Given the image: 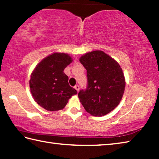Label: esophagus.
Returning <instances> with one entry per match:
<instances>
[{
	"instance_id": "1",
	"label": "esophagus",
	"mask_w": 159,
	"mask_h": 159,
	"mask_svg": "<svg viewBox=\"0 0 159 159\" xmlns=\"http://www.w3.org/2000/svg\"><path fill=\"white\" fill-rule=\"evenodd\" d=\"M74 88L76 90L77 92H79V85H75Z\"/></svg>"
}]
</instances>
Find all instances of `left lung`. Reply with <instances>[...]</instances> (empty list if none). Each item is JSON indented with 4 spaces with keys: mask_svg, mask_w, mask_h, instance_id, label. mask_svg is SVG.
Returning a JSON list of instances; mask_svg holds the SVG:
<instances>
[{
    "mask_svg": "<svg viewBox=\"0 0 159 159\" xmlns=\"http://www.w3.org/2000/svg\"><path fill=\"white\" fill-rule=\"evenodd\" d=\"M79 61L87 70L88 86L78 94L85 111L102 116L113 111L121 100L125 80L121 67L102 50L85 53Z\"/></svg>",
    "mask_w": 159,
    "mask_h": 159,
    "instance_id": "obj_1",
    "label": "left lung"
}]
</instances>
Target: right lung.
I'll use <instances>...</instances> for the list:
<instances>
[{"label":"right lung","mask_w":159,"mask_h":159,"mask_svg":"<svg viewBox=\"0 0 159 159\" xmlns=\"http://www.w3.org/2000/svg\"><path fill=\"white\" fill-rule=\"evenodd\" d=\"M66 53L55 52L42 60L31 74L29 86L35 102L39 106L55 111L64 109L77 91L68 83L64 70L72 62Z\"/></svg>","instance_id":"add662e5"}]
</instances>
